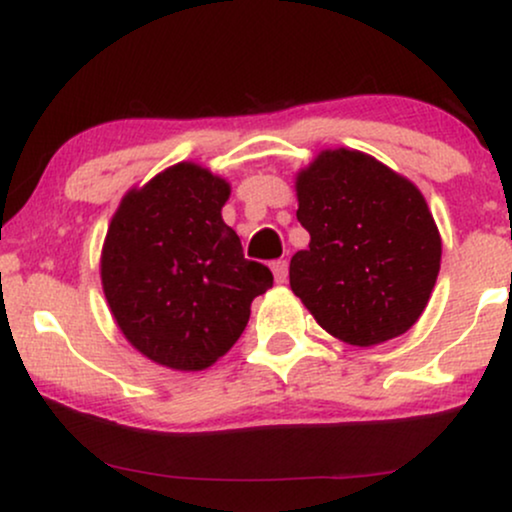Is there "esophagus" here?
I'll return each instance as SVG.
<instances>
[{
  "instance_id": "obj_1",
  "label": "esophagus",
  "mask_w": 512,
  "mask_h": 512,
  "mask_svg": "<svg viewBox=\"0 0 512 512\" xmlns=\"http://www.w3.org/2000/svg\"><path fill=\"white\" fill-rule=\"evenodd\" d=\"M271 271H274V281L276 283H286L288 281V262L286 260H276L271 264Z\"/></svg>"
}]
</instances>
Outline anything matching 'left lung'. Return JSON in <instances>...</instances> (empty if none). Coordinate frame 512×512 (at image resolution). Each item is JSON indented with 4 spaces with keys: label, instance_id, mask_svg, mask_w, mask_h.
<instances>
[{
    "label": "left lung",
    "instance_id": "left-lung-1",
    "mask_svg": "<svg viewBox=\"0 0 512 512\" xmlns=\"http://www.w3.org/2000/svg\"><path fill=\"white\" fill-rule=\"evenodd\" d=\"M309 248L290 260V288L347 345L399 338L435 288L442 238L416 184L352 148L321 151L295 177Z\"/></svg>",
    "mask_w": 512,
    "mask_h": 512
}]
</instances>
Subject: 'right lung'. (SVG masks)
<instances>
[{"label": "right lung", "mask_w": 512, "mask_h": 512, "mask_svg": "<svg viewBox=\"0 0 512 512\" xmlns=\"http://www.w3.org/2000/svg\"><path fill=\"white\" fill-rule=\"evenodd\" d=\"M229 181L177 163L120 200L101 250V286L129 345L172 371H205L241 338L274 283L224 224Z\"/></svg>", "instance_id": "add662e5"}]
</instances>
